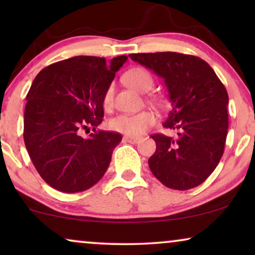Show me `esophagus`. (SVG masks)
Listing matches in <instances>:
<instances>
[{
    "label": "esophagus",
    "instance_id": "esophagus-1",
    "mask_svg": "<svg viewBox=\"0 0 255 255\" xmlns=\"http://www.w3.org/2000/svg\"><path fill=\"white\" fill-rule=\"evenodd\" d=\"M140 137H131V135H125L124 137V140H127L128 142H130V144H137L140 140Z\"/></svg>",
    "mask_w": 255,
    "mask_h": 255
}]
</instances>
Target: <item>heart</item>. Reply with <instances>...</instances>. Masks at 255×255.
<instances>
[{
  "instance_id": "1",
  "label": "heart",
  "mask_w": 255,
  "mask_h": 255,
  "mask_svg": "<svg viewBox=\"0 0 255 255\" xmlns=\"http://www.w3.org/2000/svg\"><path fill=\"white\" fill-rule=\"evenodd\" d=\"M125 83L138 92L146 93L153 87V78L149 72L144 68H132L124 76ZM114 101V86L110 85L103 95V104L106 108L111 107ZM155 115L149 110H144L137 114H121L111 118L109 128L121 133L137 137L144 133L149 127L155 123Z\"/></svg>"
}]
</instances>
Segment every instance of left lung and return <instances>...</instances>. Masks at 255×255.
<instances>
[{
  "label": "left lung",
  "mask_w": 255,
  "mask_h": 255,
  "mask_svg": "<svg viewBox=\"0 0 255 255\" xmlns=\"http://www.w3.org/2000/svg\"><path fill=\"white\" fill-rule=\"evenodd\" d=\"M130 58L163 80L172 110L162 125L177 132L175 139L152 135L156 149L148 159L149 169L172 189L200 186L224 153L229 128L224 85L208 62L194 55L156 52Z\"/></svg>",
  "instance_id": "1"
}]
</instances>
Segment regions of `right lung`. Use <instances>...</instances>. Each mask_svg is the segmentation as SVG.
Returning <instances> with one entry per match:
<instances>
[{
    "label": "right lung",
    "instance_id": "right-lung-1",
    "mask_svg": "<svg viewBox=\"0 0 255 255\" xmlns=\"http://www.w3.org/2000/svg\"><path fill=\"white\" fill-rule=\"evenodd\" d=\"M128 60L79 55L38 73L26 95L24 142L45 182L62 193L89 189L102 179L122 140L116 132L96 131L104 116L103 95ZM92 126L88 138L79 134Z\"/></svg>",
    "mask_w": 255,
    "mask_h": 255
}]
</instances>
